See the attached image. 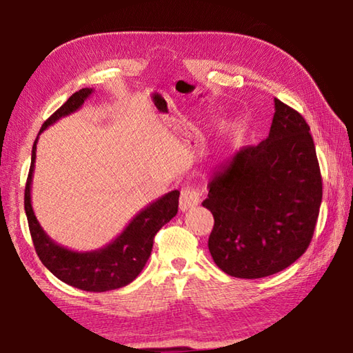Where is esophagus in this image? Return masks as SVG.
<instances>
[{
	"instance_id": "1",
	"label": "esophagus",
	"mask_w": 353,
	"mask_h": 353,
	"mask_svg": "<svg viewBox=\"0 0 353 353\" xmlns=\"http://www.w3.org/2000/svg\"><path fill=\"white\" fill-rule=\"evenodd\" d=\"M201 202L199 191L193 187H185L181 191V199H179V208L181 212H187L190 208L196 207Z\"/></svg>"
}]
</instances>
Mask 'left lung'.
<instances>
[{
	"mask_svg": "<svg viewBox=\"0 0 353 353\" xmlns=\"http://www.w3.org/2000/svg\"><path fill=\"white\" fill-rule=\"evenodd\" d=\"M270 135L214 170L208 198L214 225L208 250L238 279L283 271L305 252L322 201V179L310 126L274 98Z\"/></svg>",
	"mask_w": 353,
	"mask_h": 353,
	"instance_id": "8db88e82",
	"label": "left lung"
}]
</instances>
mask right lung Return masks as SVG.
<instances>
[{
    "mask_svg": "<svg viewBox=\"0 0 353 353\" xmlns=\"http://www.w3.org/2000/svg\"><path fill=\"white\" fill-rule=\"evenodd\" d=\"M92 93L93 88H82L71 94L67 103L43 123L39 135L48 126L54 124L57 119L79 110ZM39 135L32 146L31 168H29L25 190V212L39 259L59 280L83 291L103 292L129 285L137 279L151 256L155 234L176 216L181 193L177 190L170 191L162 198L155 199L145 208H141L124 227L121 234L104 248L87 250V252H77V250L63 248L51 240L46 232L41 229L31 204V185Z\"/></svg>",
    "mask_w": 353,
    "mask_h": 353,
    "instance_id": "1",
    "label": "right lung"
}]
</instances>
